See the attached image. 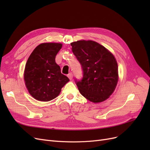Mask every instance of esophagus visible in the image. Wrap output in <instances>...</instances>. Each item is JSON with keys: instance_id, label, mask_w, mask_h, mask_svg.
<instances>
[{"instance_id": "esophagus-1", "label": "esophagus", "mask_w": 150, "mask_h": 150, "mask_svg": "<svg viewBox=\"0 0 150 150\" xmlns=\"http://www.w3.org/2000/svg\"><path fill=\"white\" fill-rule=\"evenodd\" d=\"M67 77H68V78H69V79L70 80H71L72 79V78H73V75H72V74L71 73V72H70L69 74H67Z\"/></svg>"}]
</instances>
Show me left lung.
Listing matches in <instances>:
<instances>
[{
  "label": "left lung",
  "instance_id": "obj_1",
  "mask_svg": "<svg viewBox=\"0 0 150 150\" xmlns=\"http://www.w3.org/2000/svg\"><path fill=\"white\" fill-rule=\"evenodd\" d=\"M71 46L83 71L82 79L76 80L80 93L93 103L105 101L114 92L118 81V67L115 56L93 40H78Z\"/></svg>",
  "mask_w": 150,
  "mask_h": 150
}]
</instances>
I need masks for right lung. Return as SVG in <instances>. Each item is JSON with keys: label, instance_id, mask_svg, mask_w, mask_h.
Masks as SVG:
<instances>
[{"label": "right lung", "instance_id": "add662e5", "mask_svg": "<svg viewBox=\"0 0 150 150\" xmlns=\"http://www.w3.org/2000/svg\"><path fill=\"white\" fill-rule=\"evenodd\" d=\"M62 44L47 42L39 44L31 53L26 62L24 79L30 94L40 101L56 98L69 78L61 72L55 61Z\"/></svg>", "mask_w": 150, "mask_h": 150}]
</instances>
